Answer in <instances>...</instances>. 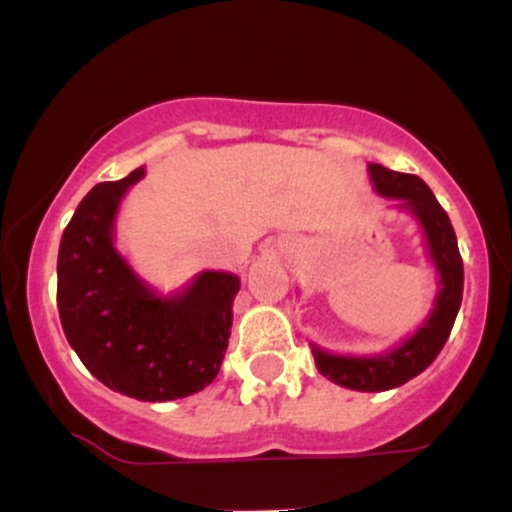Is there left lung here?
I'll list each match as a JSON object with an SVG mask.
<instances>
[{
    "label": "left lung",
    "instance_id": "obj_1",
    "mask_svg": "<svg viewBox=\"0 0 512 512\" xmlns=\"http://www.w3.org/2000/svg\"><path fill=\"white\" fill-rule=\"evenodd\" d=\"M370 180L383 197L399 199V207L409 209L424 228L428 255L436 264L440 276V291L436 308L428 315L424 327L414 332L407 342L380 356H334L313 344L315 366L332 383L361 392H383L404 385L436 361L448 342L457 310L462 303L464 269L460 248H457L455 228L440 207L431 187L419 175L397 173L380 163H370Z\"/></svg>",
    "mask_w": 512,
    "mask_h": 512
}]
</instances>
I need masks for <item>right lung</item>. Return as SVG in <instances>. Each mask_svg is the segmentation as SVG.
Masks as SVG:
<instances>
[{
    "label": "right lung",
    "instance_id": "obj_1",
    "mask_svg": "<svg viewBox=\"0 0 512 512\" xmlns=\"http://www.w3.org/2000/svg\"><path fill=\"white\" fill-rule=\"evenodd\" d=\"M144 175L132 170L81 199L57 255V308L81 363L122 395L168 402L219 375L240 279L202 272L178 296H156L113 245L120 199Z\"/></svg>",
    "mask_w": 512,
    "mask_h": 512
}]
</instances>
